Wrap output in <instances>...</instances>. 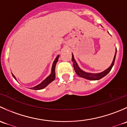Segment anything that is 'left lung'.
<instances>
[{
	"mask_svg": "<svg viewBox=\"0 0 127 127\" xmlns=\"http://www.w3.org/2000/svg\"><path fill=\"white\" fill-rule=\"evenodd\" d=\"M116 53H117V49L116 50V53H115L113 61L112 63H111V66L107 69L104 70V71L101 72L99 73H90V72H87L84 71L83 70H82L79 67V66H78L77 63L76 61L74 59V55L73 54H72V61L73 63V67H74V70H75L76 74L79 75L80 77L84 78V79H88V80H99V79H102L104 76H106L110 71H111V69L113 67L114 64L115 62V59H116Z\"/></svg>",
	"mask_w": 127,
	"mask_h": 127,
	"instance_id": "8db88e82",
	"label": "left lung"
}]
</instances>
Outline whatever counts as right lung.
Wrapping results in <instances>:
<instances>
[{
  "label": "right lung",
  "mask_w": 127,
  "mask_h": 127,
  "mask_svg": "<svg viewBox=\"0 0 127 127\" xmlns=\"http://www.w3.org/2000/svg\"><path fill=\"white\" fill-rule=\"evenodd\" d=\"M60 55H58L56 56V58L54 62H53V65H52V72H51V74L45 79L40 84H39V85H36V86L34 87H32L31 89L32 90H41L43 89L45 87L47 86L49 84H50L52 82H53V80H55V67H56V64L57 63L58 61V58ZM13 77H14V79L16 80V78L15 77V75L12 74Z\"/></svg>",
  "instance_id": "add662e5"
}]
</instances>
